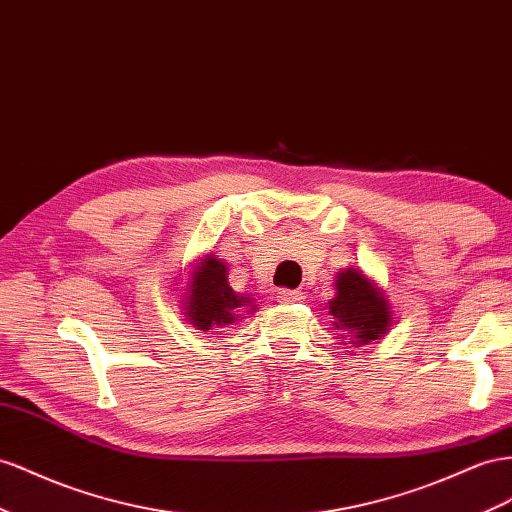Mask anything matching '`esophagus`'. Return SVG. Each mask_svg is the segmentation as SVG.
<instances>
[{
	"label": "esophagus",
	"mask_w": 512,
	"mask_h": 512,
	"mask_svg": "<svg viewBox=\"0 0 512 512\" xmlns=\"http://www.w3.org/2000/svg\"><path fill=\"white\" fill-rule=\"evenodd\" d=\"M303 299H306V295H303L301 290H280V293H278L280 303H297V301H303Z\"/></svg>",
	"instance_id": "34e87169"
}]
</instances>
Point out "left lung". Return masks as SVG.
I'll use <instances>...</instances> for the list:
<instances>
[{
  "label": "left lung",
  "instance_id": "left-lung-1",
  "mask_svg": "<svg viewBox=\"0 0 512 512\" xmlns=\"http://www.w3.org/2000/svg\"><path fill=\"white\" fill-rule=\"evenodd\" d=\"M336 295L329 299L331 325L340 331L344 344L375 347L394 325V314L383 288L362 269L347 267L336 275Z\"/></svg>",
  "mask_w": 512,
  "mask_h": 512
}]
</instances>
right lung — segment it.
<instances>
[{
	"mask_svg": "<svg viewBox=\"0 0 512 512\" xmlns=\"http://www.w3.org/2000/svg\"><path fill=\"white\" fill-rule=\"evenodd\" d=\"M187 288L181 295L185 321L200 331H217L241 323L256 312L250 295L237 293L228 282V265L215 254L193 260Z\"/></svg>",
	"mask_w": 512,
	"mask_h": 512,
	"instance_id": "obj_1",
	"label": "right lung"
}]
</instances>
